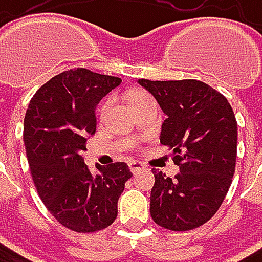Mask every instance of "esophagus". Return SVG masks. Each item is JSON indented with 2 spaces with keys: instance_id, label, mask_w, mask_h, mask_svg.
Listing matches in <instances>:
<instances>
[{
  "instance_id": "1",
  "label": "esophagus",
  "mask_w": 262,
  "mask_h": 262,
  "mask_svg": "<svg viewBox=\"0 0 262 262\" xmlns=\"http://www.w3.org/2000/svg\"><path fill=\"white\" fill-rule=\"evenodd\" d=\"M128 165H129V170H131L133 173L142 172V170L145 168V165H143L142 162H139V161H131V162H129Z\"/></svg>"
}]
</instances>
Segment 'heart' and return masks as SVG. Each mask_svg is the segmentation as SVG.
<instances>
[{
	"instance_id": "b5f03b06",
	"label": "heart",
	"mask_w": 262,
	"mask_h": 262,
	"mask_svg": "<svg viewBox=\"0 0 262 262\" xmlns=\"http://www.w3.org/2000/svg\"><path fill=\"white\" fill-rule=\"evenodd\" d=\"M136 95H139V94H134L133 97H136ZM133 97H131V98H133ZM107 106H109V100H106V101H103V103H101V106H100V111H98V112H100V115H104V114H106V111H107Z\"/></svg>"
}]
</instances>
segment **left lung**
Returning <instances> with one entry per match:
<instances>
[{
	"instance_id": "left-lung-1",
	"label": "left lung",
	"mask_w": 262,
	"mask_h": 262,
	"mask_svg": "<svg viewBox=\"0 0 262 262\" xmlns=\"http://www.w3.org/2000/svg\"><path fill=\"white\" fill-rule=\"evenodd\" d=\"M167 115L161 143L180 167L175 178L153 168L150 214L165 230L199 228L217 212L231 186L237 122L228 100L197 79H139Z\"/></svg>"
}]
</instances>
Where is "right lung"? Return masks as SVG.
<instances>
[{
	"label": "right lung",
	"mask_w": 262,
	"mask_h": 262,
	"mask_svg": "<svg viewBox=\"0 0 262 262\" xmlns=\"http://www.w3.org/2000/svg\"><path fill=\"white\" fill-rule=\"evenodd\" d=\"M120 82L87 69L62 72L37 90L25 115L23 139L38 197L60 225L76 233L112 225L133 177L125 162L98 165L94 175L82 158L97 129V104Z\"/></svg>",
	"instance_id": "1"
}]
</instances>
